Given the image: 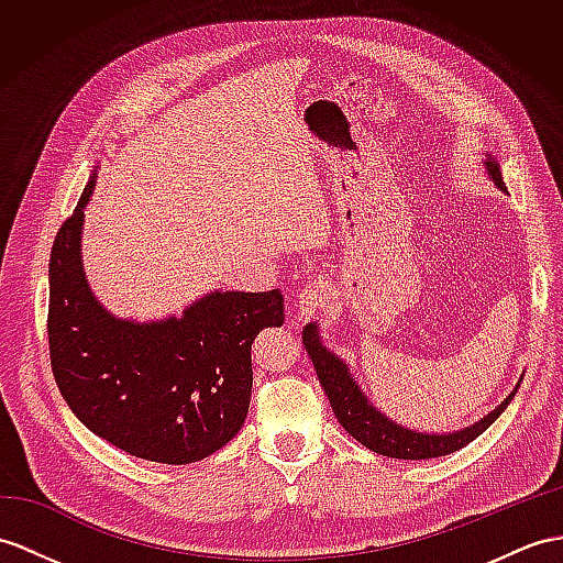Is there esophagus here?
I'll use <instances>...</instances> for the list:
<instances>
[{
  "label": "esophagus",
  "mask_w": 563,
  "mask_h": 563,
  "mask_svg": "<svg viewBox=\"0 0 563 563\" xmlns=\"http://www.w3.org/2000/svg\"><path fill=\"white\" fill-rule=\"evenodd\" d=\"M329 300V289L322 279L308 282L298 294V318L308 320L314 312L322 310Z\"/></svg>",
  "instance_id": "obj_1"
}]
</instances>
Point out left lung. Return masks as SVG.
Returning <instances> with one entry per match:
<instances>
[{
    "label": "left lung",
    "instance_id": "left-lung-1",
    "mask_svg": "<svg viewBox=\"0 0 563 563\" xmlns=\"http://www.w3.org/2000/svg\"><path fill=\"white\" fill-rule=\"evenodd\" d=\"M485 164H487V174L492 181H495L501 190H506V186L501 181L499 164L492 157ZM303 346L310 355L314 373H318L320 385L327 394L329 404H332V410H334V416H336L341 428H344L355 442H361L363 446L375 451V454H379V456L420 461V459H437V456L454 454V451L463 449L465 444H471L475 437L483 434L489 424L504 413V408L509 406V401L514 399V394H511L509 399L492 410L487 418H483L461 432H451V434L413 432V430L399 428V424L382 416L377 408L369 406L367 396H363L358 385L353 382L344 361H339L334 353H329L320 344L318 327L314 324H306Z\"/></svg>",
    "mask_w": 563,
    "mask_h": 563
}]
</instances>
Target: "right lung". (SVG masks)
<instances>
[{"label": "right lung", "instance_id": "obj_1", "mask_svg": "<svg viewBox=\"0 0 563 563\" xmlns=\"http://www.w3.org/2000/svg\"><path fill=\"white\" fill-rule=\"evenodd\" d=\"M90 178L49 253L47 339L54 382L74 416L135 459L184 465L214 454L251 406V346L284 324L279 289L214 291L184 318L139 324L95 300L80 263Z\"/></svg>", "mask_w": 563, "mask_h": 563}]
</instances>
